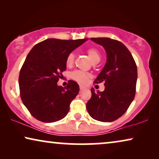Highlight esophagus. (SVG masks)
Wrapping results in <instances>:
<instances>
[{"label":"esophagus","instance_id":"34e87169","mask_svg":"<svg viewBox=\"0 0 159 159\" xmlns=\"http://www.w3.org/2000/svg\"><path fill=\"white\" fill-rule=\"evenodd\" d=\"M84 88H85V87H84V86H83V85H82V84H80V90H84Z\"/></svg>","mask_w":159,"mask_h":159}]
</instances>
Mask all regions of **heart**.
<instances>
[{"mask_svg":"<svg viewBox=\"0 0 159 159\" xmlns=\"http://www.w3.org/2000/svg\"><path fill=\"white\" fill-rule=\"evenodd\" d=\"M86 52L93 64H98V63L100 61V60H101V54L100 53L98 50L94 48H91L87 50ZM75 53H74L73 52L69 53L66 58V66L69 67L72 66L74 64V62H75ZM70 77L73 80H75V81L79 82V83L84 84L87 81H88L89 77H90V74L80 70H75L73 71L70 74Z\"/></svg>","mask_w":159,"mask_h":159,"instance_id":"b5f03b06","label":"heart"}]
</instances>
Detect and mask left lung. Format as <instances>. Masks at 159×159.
I'll return each instance as SVG.
<instances>
[{"label":"left lung","instance_id":"obj_1","mask_svg":"<svg viewBox=\"0 0 159 159\" xmlns=\"http://www.w3.org/2000/svg\"><path fill=\"white\" fill-rule=\"evenodd\" d=\"M103 45L107 61L94 83L103 82V92L91 89L92 96L86 108L93 119L104 122L116 120L127 111L134 98L138 69L127 48L120 41L108 38H90Z\"/></svg>","mask_w":159,"mask_h":159}]
</instances>
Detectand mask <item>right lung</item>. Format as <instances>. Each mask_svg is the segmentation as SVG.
Masks as SVG:
<instances>
[{"label": "right lung", "instance_id": "1", "mask_svg": "<svg viewBox=\"0 0 159 159\" xmlns=\"http://www.w3.org/2000/svg\"><path fill=\"white\" fill-rule=\"evenodd\" d=\"M88 38L81 40L47 39L32 48L19 77L20 96L32 116L43 122L61 120L80 91L77 82L69 80L65 88L57 82L66 69V58Z\"/></svg>", "mask_w": 159, "mask_h": 159}]
</instances>
